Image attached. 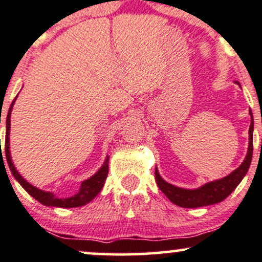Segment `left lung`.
<instances>
[{"mask_svg":"<svg viewBox=\"0 0 262 262\" xmlns=\"http://www.w3.org/2000/svg\"><path fill=\"white\" fill-rule=\"evenodd\" d=\"M238 83V82H237ZM239 84V83H238ZM251 116V123L249 128V147H248V154L246 156V160L243 161L239 167L236 170L232 171L226 178L220 179L217 181H213L204 186H202L197 190H185V188H180L173 185L168 184L161 178L160 173H158L157 168L155 170L156 181H157L158 187L169 200L173 202L174 204L179 205L183 208H198L204 207V205H210L219 203V202L224 201L225 198L230 196L232 191L236 188L244 175L247 174L248 169H249L251 163V157H253V130H254V121H253V114L250 110Z\"/></svg>","mask_w":262,"mask_h":262,"instance_id":"obj_1","label":"left lung"}]
</instances>
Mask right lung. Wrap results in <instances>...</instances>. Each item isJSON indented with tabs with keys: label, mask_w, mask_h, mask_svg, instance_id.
<instances>
[{
	"label": "right lung",
	"mask_w": 262,
	"mask_h": 262,
	"mask_svg": "<svg viewBox=\"0 0 262 262\" xmlns=\"http://www.w3.org/2000/svg\"><path fill=\"white\" fill-rule=\"evenodd\" d=\"M16 99V98H15ZM15 99L13 100L11 107H9L8 115H7V130H6V158H7V163L9 165V169H11L12 174L14 175V178L19 181V184L24 187V190L28 192L29 194H31L35 200H37L39 203L45 205H51V207H60V208H76L81 207V205L87 204L88 202H91L97 194L100 192V190L104 186L105 180L107 178L108 173V157L105 161V163L100 168V170L97 174L93 175L91 179L85 180L82 183L81 188L77 193L74 194L72 197L69 198H58L51 192H45L42 190H38L32 185H30L28 181H25L24 179L20 177V174L15 170L14 165L12 163L11 160V154H9V128H11V112L13 104H14ZM1 157H2V151H1Z\"/></svg>",
	"instance_id": "add662e5"
}]
</instances>
